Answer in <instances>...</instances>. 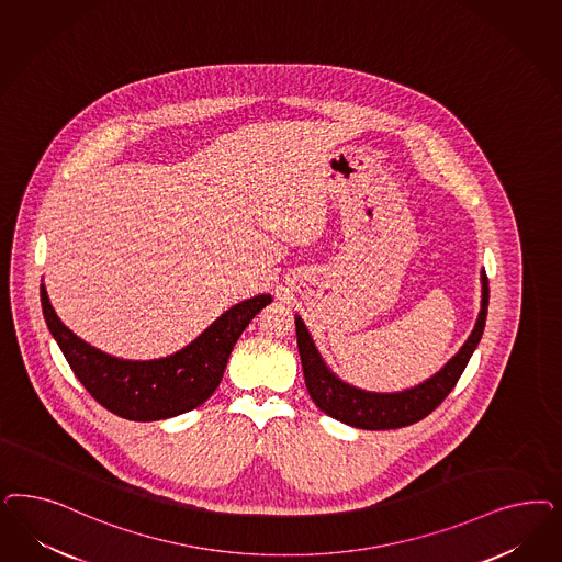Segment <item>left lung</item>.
<instances>
[{"label": "left lung", "mask_w": 562, "mask_h": 562, "mask_svg": "<svg viewBox=\"0 0 562 562\" xmlns=\"http://www.w3.org/2000/svg\"><path fill=\"white\" fill-rule=\"evenodd\" d=\"M488 277L486 271H482V310H480L477 323L471 330L470 339L459 349L453 360L430 381L419 384L416 389H409L403 393H391V395L368 393L339 381L326 368L321 353L316 351L302 318L295 316V335H297V347H300V358H302L310 397L325 412L326 416L335 417L347 426L362 428V430H393V428L416 424L428 414H432L461 379L473 349L482 339L486 314H488Z\"/></svg>", "instance_id": "obj_1"}]
</instances>
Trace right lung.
Wrapping results in <instances>:
<instances>
[{
    "mask_svg": "<svg viewBox=\"0 0 562 562\" xmlns=\"http://www.w3.org/2000/svg\"><path fill=\"white\" fill-rule=\"evenodd\" d=\"M271 304V295H256L209 326L196 341L153 362L117 360L78 339L55 314L41 285V306L74 376L97 403L115 416L155 422L180 416L202 405L223 379L229 353L254 316Z\"/></svg>",
    "mask_w": 562,
    "mask_h": 562,
    "instance_id": "right-lung-1",
    "label": "right lung"
}]
</instances>
